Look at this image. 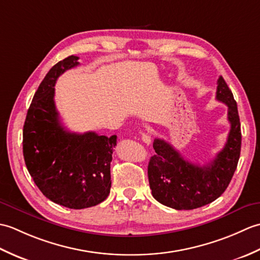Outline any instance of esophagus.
<instances>
[{
    "instance_id": "1",
    "label": "esophagus",
    "mask_w": 260,
    "mask_h": 260,
    "mask_svg": "<svg viewBox=\"0 0 260 260\" xmlns=\"http://www.w3.org/2000/svg\"><path fill=\"white\" fill-rule=\"evenodd\" d=\"M141 139H142V141L145 143V144H150L151 143V136L148 135V134H146V133H142V135H141Z\"/></svg>"
}]
</instances>
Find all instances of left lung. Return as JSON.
Here are the masks:
<instances>
[{
	"label": "left lung",
	"instance_id": "8db88e82",
	"mask_svg": "<svg viewBox=\"0 0 260 260\" xmlns=\"http://www.w3.org/2000/svg\"><path fill=\"white\" fill-rule=\"evenodd\" d=\"M217 84L215 98L228 106L230 132L213 161L204 167L196 165L185 161L170 143L154 140L156 154L148 162V182L152 196L164 206L175 210L203 207L221 196L233 179L240 156V119L233 92L221 76Z\"/></svg>",
	"mask_w": 260,
	"mask_h": 260
}]
</instances>
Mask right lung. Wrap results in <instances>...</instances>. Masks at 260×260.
<instances>
[{
  "label": "right lung",
  "instance_id": "1",
  "mask_svg": "<svg viewBox=\"0 0 260 260\" xmlns=\"http://www.w3.org/2000/svg\"><path fill=\"white\" fill-rule=\"evenodd\" d=\"M69 56L49 70L27 110L23 126L26 169L43 196L69 209L97 206L109 196L110 162L117 136L95 132L71 133L54 105V85L66 70L79 64Z\"/></svg>",
  "mask_w": 260,
  "mask_h": 260
}]
</instances>
